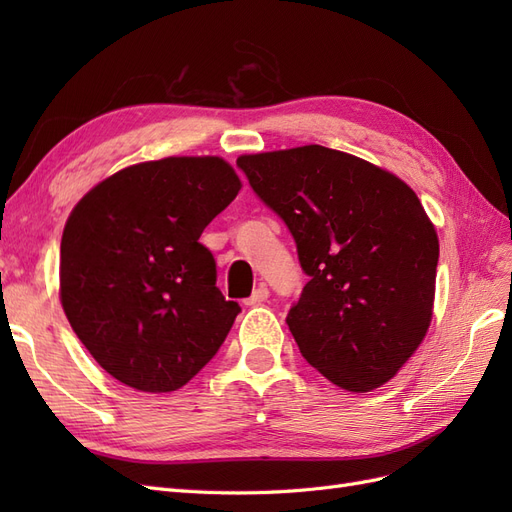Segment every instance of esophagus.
<instances>
[{"mask_svg":"<svg viewBox=\"0 0 512 512\" xmlns=\"http://www.w3.org/2000/svg\"><path fill=\"white\" fill-rule=\"evenodd\" d=\"M267 299H269V288L260 284V286L252 292V297L245 299V305H260V303H265Z\"/></svg>","mask_w":512,"mask_h":512,"instance_id":"esophagus-1","label":"esophagus"}]
</instances>
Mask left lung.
I'll return each instance as SVG.
<instances>
[{
  "mask_svg": "<svg viewBox=\"0 0 512 512\" xmlns=\"http://www.w3.org/2000/svg\"><path fill=\"white\" fill-rule=\"evenodd\" d=\"M309 275L286 316L303 359L352 393L389 382L431 322L440 245L418 196L350 153L305 145L241 156Z\"/></svg>",
  "mask_w": 512,
  "mask_h": 512,
  "instance_id": "8db88e82",
  "label": "left lung"
}]
</instances>
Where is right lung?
<instances>
[{
    "label": "right lung",
    "instance_id": "1",
    "mask_svg": "<svg viewBox=\"0 0 512 512\" xmlns=\"http://www.w3.org/2000/svg\"><path fill=\"white\" fill-rule=\"evenodd\" d=\"M239 190L222 158H164L119 170L72 209L61 305L119 382L177 391L224 344L241 307L215 286L213 254L198 239Z\"/></svg>",
    "mask_w": 512,
    "mask_h": 512
}]
</instances>
